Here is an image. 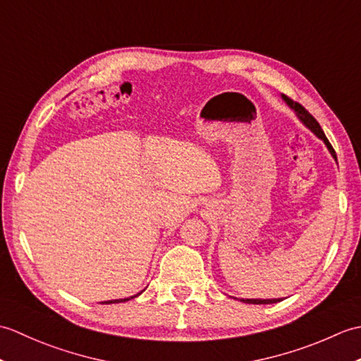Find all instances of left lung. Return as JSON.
<instances>
[{
	"label": "left lung",
	"mask_w": 361,
	"mask_h": 361,
	"mask_svg": "<svg viewBox=\"0 0 361 361\" xmlns=\"http://www.w3.org/2000/svg\"><path fill=\"white\" fill-rule=\"evenodd\" d=\"M282 99L287 102V105L290 106V109L296 113V116L299 118V121H301L305 127L310 128L312 132L319 137V140L324 141V144L327 145L329 152H331V155H332V157L335 158V161H336V153H335L334 147L331 145V142H329V140L326 137V135H324V132H323V128H321V126L318 124V121H317L315 118H313L312 114H310L307 110H305L301 104L291 101V99L287 97L286 94H282ZM240 301L247 302V304H274V302L282 301V299H281V298H278V299H240Z\"/></svg>",
	"instance_id": "left-lung-1"
}]
</instances>
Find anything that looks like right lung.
<instances>
[{
    "label": "right lung",
    "mask_w": 361,
    "mask_h": 361,
    "mask_svg": "<svg viewBox=\"0 0 361 361\" xmlns=\"http://www.w3.org/2000/svg\"><path fill=\"white\" fill-rule=\"evenodd\" d=\"M142 293V291H141ZM141 293H137V295H135V296H130V298H124V299H113V301H105V302H102V304H116V302H126V301H128V299H133V298H136V296H140Z\"/></svg>",
    "instance_id": "right-lung-1"
}]
</instances>
